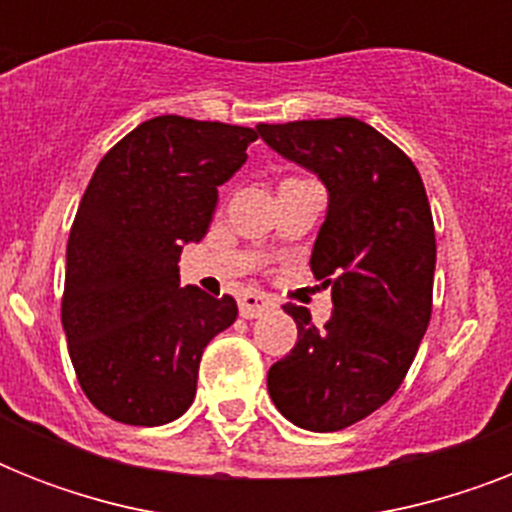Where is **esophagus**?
I'll return each instance as SVG.
<instances>
[{"mask_svg":"<svg viewBox=\"0 0 512 512\" xmlns=\"http://www.w3.org/2000/svg\"><path fill=\"white\" fill-rule=\"evenodd\" d=\"M273 300L263 292H244L239 297V313L244 319H257V316H263L265 311H271Z\"/></svg>","mask_w":512,"mask_h":512,"instance_id":"34e87169","label":"esophagus"}]
</instances>
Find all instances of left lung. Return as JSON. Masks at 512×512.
Masks as SVG:
<instances>
[{"instance_id": "left-lung-1", "label": "left lung", "mask_w": 512, "mask_h": 512, "mask_svg": "<svg viewBox=\"0 0 512 512\" xmlns=\"http://www.w3.org/2000/svg\"><path fill=\"white\" fill-rule=\"evenodd\" d=\"M257 132L329 191L311 271L332 287V319L316 327L303 305H284L297 345L271 366L268 393L297 428L335 433L390 401L428 329L436 271L428 193L412 159L353 116L257 124Z\"/></svg>"}]
</instances>
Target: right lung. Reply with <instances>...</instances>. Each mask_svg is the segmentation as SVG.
Returning a JSON list of instances; mask_svg holds the SVG:
<instances>
[{
  "label": "right lung",
  "instance_id": "1",
  "mask_svg": "<svg viewBox=\"0 0 512 512\" xmlns=\"http://www.w3.org/2000/svg\"><path fill=\"white\" fill-rule=\"evenodd\" d=\"M252 127L156 116L95 167L66 249L60 319L90 404L124 425L177 420L201 353L236 321L231 295L180 287V252L204 239L223 185L247 162Z\"/></svg>",
  "mask_w": 512,
  "mask_h": 512
}]
</instances>
